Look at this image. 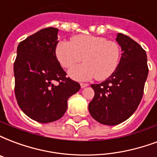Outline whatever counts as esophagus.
<instances>
[{
    "label": "esophagus",
    "instance_id": "34e87169",
    "mask_svg": "<svg viewBox=\"0 0 157 157\" xmlns=\"http://www.w3.org/2000/svg\"><path fill=\"white\" fill-rule=\"evenodd\" d=\"M80 86H81V88H85V87H88V83H80Z\"/></svg>",
    "mask_w": 157,
    "mask_h": 157
}]
</instances>
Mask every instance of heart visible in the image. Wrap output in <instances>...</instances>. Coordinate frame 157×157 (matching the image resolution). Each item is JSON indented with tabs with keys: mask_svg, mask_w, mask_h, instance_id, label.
Instances as JSON below:
<instances>
[{
	"mask_svg": "<svg viewBox=\"0 0 157 157\" xmlns=\"http://www.w3.org/2000/svg\"><path fill=\"white\" fill-rule=\"evenodd\" d=\"M55 55L60 64L71 69L80 61L84 63L74 67L69 75L77 81H88L93 78L99 81L108 78L116 71L120 61L121 49L118 44L101 36L77 35L70 42L59 41Z\"/></svg>",
	"mask_w": 157,
	"mask_h": 157,
	"instance_id": "b5f03b06",
	"label": "heart"
}]
</instances>
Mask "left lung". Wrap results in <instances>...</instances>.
Here are the masks:
<instances>
[{
  "label": "left lung",
  "mask_w": 157,
  "mask_h": 157,
  "mask_svg": "<svg viewBox=\"0 0 157 157\" xmlns=\"http://www.w3.org/2000/svg\"><path fill=\"white\" fill-rule=\"evenodd\" d=\"M122 56L113 74L99 84H92L94 97L88 104L97 122L114 126L129 118L141 102L148 75L147 53L128 35L118 33Z\"/></svg>",
  "instance_id": "1"
}]
</instances>
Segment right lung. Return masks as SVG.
Returning a JSON list of instances; mask_svg holds the SVG:
<instances>
[{"label":"right lung","instance_id":"add662e5","mask_svg":"<svg viewBox=\"0 0 157 157\" xmlns=\"http://www.w3.org/2000/svg\"><path fill=\"white\" fill-rule=\"evenodd\" d=\"M59 29L49 27L21 41L14 63L15 94L19 107L29 118L40 123L61 118L68 99L80 89L66 78L55 55Z\"/></svg>","mask_w":157,"mask_h":157}]
</instances>
